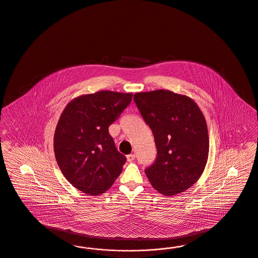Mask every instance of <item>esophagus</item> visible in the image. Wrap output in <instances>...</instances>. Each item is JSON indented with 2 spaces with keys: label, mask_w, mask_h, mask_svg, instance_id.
Returning a JSON list of instances; mask_svg holds the SVG:
<instances>
[{
  "label": "esophagus",
  "mask_w": 258,
  "mask_h": 258,
  "mask_svg": "<svg viewBox=\"0 0 258 258\" xmlns=\"http://www.w3.org/2000/svg\"><path fill=\"white\" fill-rule=\"evenodd\" d=\"M126 159L128 162H133L135 159V155L134 154H128V155H126Z\"/></svg>",
  "instance_id": "1"
}]
</instances>
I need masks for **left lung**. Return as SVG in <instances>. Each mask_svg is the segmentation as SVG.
Wrapping results in <instances>:
<instances>
[{"label":"left lung","mask_w":258,"mask_h":258,"mask_svg":"<svg viewBox=\"0 0 258 258\" xmlns=\"http://www.w3.org/2000/svg\"><path fill=\"white\" fill-rule=\"evenodd\" d=\"M154 136L157 156L145 169L152 187L164 196L187 190L204 171L209 134L204 115L186 95L158 89L134 96Z\"/></svg>","instance_id":"1"}]
</instances>
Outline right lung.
Returning <instances> with one entry per match:
<instances>
[{
    "mask_svg": "<svg viewBox=\"0 0 258 258\" xmlns=\"http://www.w3.org/2000/svg\"><path fill=\"white\" fill-rule=\"evenodd\" d=\"M133 93L102 90L73 99L63 109L54 134V153L63 176L89 196L104 194L122 172L126 158L116 149L108 126Z\"/></svg>",
    "mask_w": 258,
    "mask_h": 258,
    "instance_id": "1",
    "label": "right lung"
}]
</instances>
